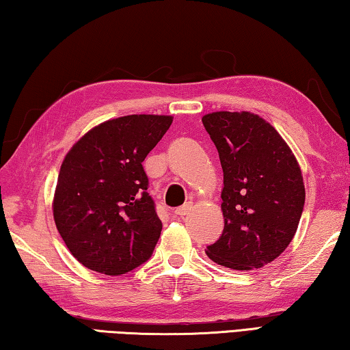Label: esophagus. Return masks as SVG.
I'll return each mask as SVG.
<instances>
[{
	"mask_svg": "<svg viewBox=\"0 0 350 350\" xmlns=\"http://www.w3.org/2000/svg\"><path fill=\"white\" fill-rule=\"evenodd\" d=\"M191 208H193V204L188 202V204H185V205H182L180 208H177V210H176V215L183 217V216H187L189 211H191Z\"/></svg>",
	"mask_w": 350,
	"mask_h": 350,
	"instance_id": "obj_1",
	"label": "esophagus"
}]
</instances>
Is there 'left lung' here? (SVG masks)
Returning <instances> with one entry per match:
<instances>
[{"instance_id": "left-lung-1", "label": "left lung", "mask_w": 350, "mask_h": 350, "mask_svg": "<svg viewBox=\"0 0 350 350\" xmlns=\"http://www.w3.org/2000/svg\"><path fill=\"white\" fill-rule=\"evenodd\" d=\"M202 123L224 171V232L205 253L222 267L260 269L286 250L298 228L306 188L281 134L248 111H216Z\"/></svg>"}]
</instances>
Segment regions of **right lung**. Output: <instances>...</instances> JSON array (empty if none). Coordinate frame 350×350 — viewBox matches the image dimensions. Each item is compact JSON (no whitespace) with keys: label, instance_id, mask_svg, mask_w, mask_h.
Returning a JSON list of instances; mask_svg holds the SVG:
<instances>
[{"label":"right lung","instance_id":"add662e5","mask_svg":"<svg viewBox=\"0 0 350 350\" xmlns=\"http://www.w3.org/2000/svg\"><path fill=\"white\" fill-rule=\"evenodd\" d=\"M171 123L173 116L111 118L64 156L52 213L64 244L86 269L118 276L152 254L162 222L142 162Z\"/></svg>","mask_w":350,"mask_h":350}]
</instances>
